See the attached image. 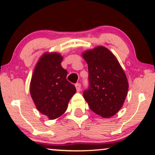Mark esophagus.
<instances>
[{"mask_svg":"<svg viewBox=\"0 0 155 155\" xmlns=\"http://www.w3.org/2000/svg\"><path fill=\"white\" fill-rule=\"evenodd\" d=\"M76 90H77V92H79L80 90H81V84H80L79 83H77L76 84Z\"/></svg>","mask_w":155,"mask_h":155,"instance_id":"obj_1","label":"esophagus"}]
</instances>
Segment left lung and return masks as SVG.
<instances>
[{
  "mask_svg": "<svg viewBox=\"0 0 155 155\" xmlns=\"http://www.w3.org/2000/svg\"><path fill=\"white\" fill-rule=\"evenodd\" d=\"M90 86L83 92L90 109L104 118L113 117L125 101L128 81L117 58L107 48L98 46L85 51Z\"/></svg>",
  "mask_w": 155,
  "mask_h": 155,
  "instance_id": "obj_1",
  "label": "left lung"
}]
</instances>
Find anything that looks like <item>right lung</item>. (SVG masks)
Here are the masks:
<instances>
[{"mask_svg": "<svg viewBox=\"0 0 155 155\" xmlns=\"http://www.w3.org/2000/svg\"><path fill=\"white\" fill-rule=\"evenodd\" d=\"M59 53L46 52L38 60L32 75L30 92L39 112L54 120L67 110L75 86L66 79L68 72L61 66Z\"/></svg>", "mask_w": 155, "mask_h": 155, "instance_id": "1", "label": "right lung"}]
</instances>
